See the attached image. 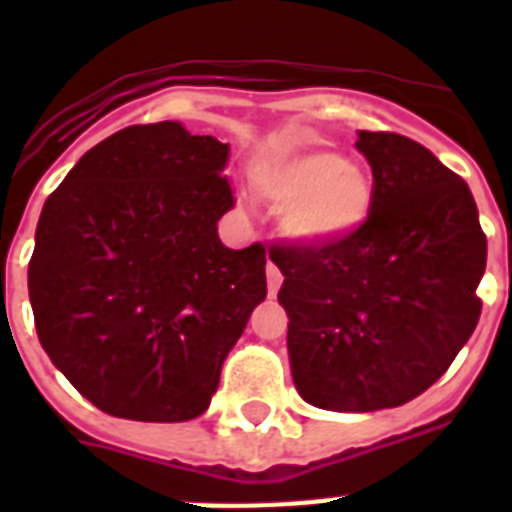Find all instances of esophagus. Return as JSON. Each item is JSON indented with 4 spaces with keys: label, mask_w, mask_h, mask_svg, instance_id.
I'll list each match as a JSON object with an SVG mask.
<instances>
[{
    "label": "esophagus",
    "mask_w": 512,
    "mask_h": 512,
    "mask_svg": "<svg viewBox=\"0 0 512 512\" xmlns=\"http://www.w3.org/2000/svg\"><path fill=\"white\" fill-rule=\"evenodd\" d=\"M265 276H268V292H271V295H276L281 287V281H284V276H281L279 265L273 263V260H268V265H265Z\"/></svg>",
    "instance_id": "1"
}]
</instances>
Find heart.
<instances>
[{
	"mask_svg": "<svg viewBox=\"0 0 512 512\" xmlns=\"http://www.w3.org/2000/svg\"><path fill=\"white\" fill-rule=\"evenodd\" d=\"M252 185L273 209L281 231L300 244H335L369 220L374 183L361 164L321 146L265 154L252 164Z\"/></svg>",
	"mask_w": 512,
	"mask_h": 512,
	"instance_id": "obj_1",
	"label": "heart"
}]
</instances>
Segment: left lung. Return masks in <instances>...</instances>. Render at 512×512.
Here are the masks:
<instances>
[{
	"label": "left lung",
	"mask_w": 512,
	"mask_h": 512,
	"mask_svg": "<svg viewBox=\"0 0 512 512\" xmlns=\"http://www.w3.org/2000/svg\"><path fill=\"white\" fill-rule=\"evenodd\" d=\"M374 204L348 239L273 247L289 364L308 404L374 412L449 369L481 316L486 233L468 183L396 132H358Z\"/></svg>",
	"instance_id": "left-lung-1"
}]
</instances>
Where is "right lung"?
<instances>
[{
  "label": "right lung",
  "mask_w": 512,
  "mask_h": 512,
  "mask_svg": "<svg viewBox=\"0 0 512 512\" xmlns=\"http://www.w3.org/2000/svg\"><path fill=\"white\" fill-rule=\"evenodd\" d=\"M228 143L180 122L90 148L47 196L28 263L36 335L100 412L183 422L265 300V247L228 249Z\"/></svg>",
  "instance_id": "add662e5"
}]
</instances>
